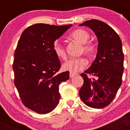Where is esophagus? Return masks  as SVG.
<instances>
[{
  "instance_id": "obj_1",
  "label": "esophagus",
  "mask_w": 130,
  "mask_h": 130,
  "mask_svg": "<svg viewBox=\"0 0 130 130\" xmlns=\"http://www.w3.org/2000/svg\"><path fill=\"white\" fill-rule=\"evenodd\" d=\"M75 75H76V73H70V77H74Z\"/></svg>"
}]
</instances>
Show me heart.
Returning a JSON list of instances; mask_svg holds the SVG:
<instances>
[{
	"label": "heart",
	"mask_w": 130,
	"mask_h": 130,
	"mask_svg": "<svg viewBox=\"0 0 130 130\" xmlns=\"http://www.w3.org/2000/svg\"><path fill=\"white\" fill-rule=\"evenodd\" d=\"M70 37L79 43L82 44L81 52L88 55H92L96 51V45L93 42H88L90 34L88 31L83 28H77L72 32ZM53 51L55 55L60 59H66V49L61 43L56 42L53 44ZM88 61L84 57L72 58L68 60L62 65L64 70L68 71L71 73H77L83 70L87 67Z\"/></svg>",
	"instance_id": "1"
}]
</instances>
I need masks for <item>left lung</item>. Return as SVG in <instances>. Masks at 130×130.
<instances>
[{
	"mask_svg": "<svg viewBox=\"0 0 130 130\" xmlns=\"http://www.w3.org/2000/svg\"><path fill=\"white\" fill-rule=\"evenodd\" d=\"M79 25L91 28L98 40L96 59L81 74L84 83L79 90V96L88 107L104 108L113 100L122 84L124 54L121 40L109 25L101 21L92 19ZM88 74L97 79L92 80Z\"/></svg>",
	"mask_w": 130,
	"mask_h": 130,
	"instance_id": "8db88e82",
	"label": "left lung"
}]
</instances>
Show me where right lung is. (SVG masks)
Returning <instances> with one entry per match:
<instances>
[{
  "label": "right lung",
  "mask_w": 130,
  "mask_h": 130,
  "mask_svg": "<svg viewBox=\"0 0 130 130\" xmlns=\"http://www.w3.org/2000/svg\"><path fill=\"white\" fill-rule=\"evenodd\" d=\"M72 25L55 26L37 23L23 32L13 60L14 84L23 104L29 109L46 114L59 102V85L69 79L53 51L55 41Z\"/></svg>",
  "instance_id": "1"
}]
</instances>
